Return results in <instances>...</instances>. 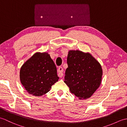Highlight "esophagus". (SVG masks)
Returning a JSON list of instances; mask_svg holds the SVG:
<instances>
[{"mask_svg": "<svg viewBox=\"0 0 127 127\" xmlns=\"http://www.w3.org/2000/svg\"><path fill=\"white\" fill-rule=\"evenodd\" d=\"M57 71H58V76L59 77H62V76H63V69L62 66H59L58 67Z\"/></svg>", "mask_w": 127, "mask_h": 127, "instance_id": "esophagus-1", "label": "esophagus"}]
</instances>
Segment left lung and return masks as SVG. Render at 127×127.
Instances as JSON below:
<instances>
[{"label": "left lung", "mask_w": 127, "mask_h": 127, "mask_svg": "<svg viewBox=\"0 0 127 127\" xmlns=\"http://www.w3.org/2000/svg\"><path fill=\"white\" fill-rule=\"evenodd\" d=\"M64 82L72 94L80 99L89 98L100 85V64L90 53L70 51L67 57Z\"/></svg>", "instance_id": "obj_1"}]
</instances>
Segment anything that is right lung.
Masks as SVG:
<instances>
[{"mask_svg":"<svg viewBox=\"0 0 127 127\" xmlns=\"http://www.w3.org/2000/svg\"><path fill=\"white\" fill-rule=\"evenodd\" d=\"M57 68L47 53H36L21 67L20 80L29 94L41 96L58 81Z\"/></svg>","mask_w":127,"mask_h":127,"instance_id":"add662e5","label":"right lung"}]
</instances>
